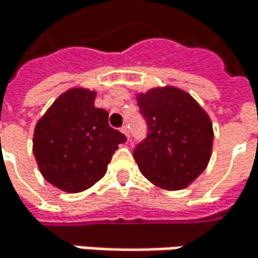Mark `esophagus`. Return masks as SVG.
Listing matches in <instances>:
<instances>
[{
    "mask_svg": "<svg viewBox=\"0 0 258 258\" xmlns=\"http://www.w3.org/2000/svg\"><path fill=\"white\" fill-rule=\"evenodd\" d=\"M121 131H122V133H124V134L127 136V139H130V130H128V127H127V125H122V127H121Z\"/></svg>",
    "mask_w": 258,
    "mask_h": 258,
    "instance_id": "esophagus-1",
    "label": "esophagus"
}]
</instances>
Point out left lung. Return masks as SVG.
<instances>
[{
  "mask_svg": "<svg viewBox=\"0 0 258 258\" xmlns=\"http://www.w3.org/2000/svg\"><path fill=\"white\" fill-rule=\"evenodd\" d=\"M148 133L133 157L146 179L164 189L188 186L208 166L214 131L208 113L185 91L166 86L137 95Z\"/></svg>",
  "mask_w": 258,
  "mask_h": 258,
  "instance_id": "1",
  "label": "left lung"
}]
</instances>
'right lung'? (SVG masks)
I'll return each mask as SVG.
<instances>
[{
	"label": "right lung",
	"mask_w": 258,
	"mask_h": 258,
	"mask_svg": "<svg viewBox=\"0 0 258 258\" xmlns=\"http://www.w3.org/2000/svg\"><path fill=\"white\" fill-rule=\"evenodd\" d=\"M83 88L59 95L37 122L32 149L44 179L67 192H80L101 179L113 152L127 137L109 125V113L94 106Z\"/></svg>",
	"instance_id": "1"
}]
</instances>
